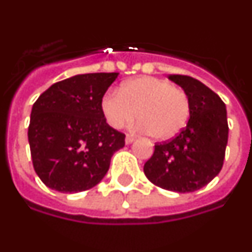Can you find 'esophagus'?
Returning <instances> with one entry per match:
<instances>
[{"label":"esophagus","instance_id":"1","mask_svg":"<svg viewBox=\"0 0 252 252\" xmlns=\"http://www.w3.org/2000/svg\"><path fill=\"white\" fill-rule=\"evenodd\" d=\"M133 141H134V137H133L132 134H126V145H129V143H132Z\"/></svg>","mask_w":252,"mask_h":252}]
</instances>
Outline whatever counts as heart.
<instances>
[{
    "instance_id": "obj_1",
    "label": "heart",
    "mask_w": 252,
    "mask_h": 252,
    "mask_svg": "<svg viewBox=\"0 0 252 252\" xmlns=\"http://www.w3.org/2000/svg\"><path fill=\"white\" fill-rule=\"evenodd\" d=\"M101 110L110 126L120 129L136 119L138 129L158 141L178 136L189 119V100L185 91L155 77H138L120 86L119 92H107Z\"/></svg>"
}]
</instances>
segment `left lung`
Wrapping results in <instances>:
<instances>
[{"label":"left lung","mask_w":252,"mask_h":252,"mask_svg":"<svg viewBox=\"0 0 252 252\" xmlns=\"http://www.w3.org/2000/svg\"><path fill=\"white\" fill-rule=\"evenodd\" d=\"M189 100V119L172 141L156 143L143 172L151 183L168 191H197L219 174L228 142L225 103L200 80L172 74Z\"/></svg>","instance_id":"obj_1"}]
</instances>
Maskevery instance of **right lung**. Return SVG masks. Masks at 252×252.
Here are the masks:
<instances>
[{
	"label": "right lung",
	"mask_w": 252,
	"mask_h": 252,
	"mask_svg": "<svg viewBox=\"0 0 252 252\" xmlns=\"http://www.w3.org/2000/svg\"><path fill=\"white\" fill-rule=\"evenodd\" d=\"M119 73L78 74L52 84L32 107L28 141L37 175L55 191L98 185L126 134L106 123L101 100Z\"/></svg>",
	"instance_id": "obj_1"
}]
</instances>
